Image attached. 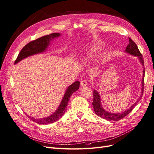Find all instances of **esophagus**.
Listing matches in <instances>:
<instances>
[{"instance_id": "esophagus-1", "label": "esophagus", "mask_w": 154, "mask_h": 154, "mask_svg": "<svg viewBox=\"0 0 154 154\" xmlns=\"http://www.w3.org/2000/svg\"><path fill=\"white\" fill-rule=\"evenodd\" d=\"M81 85L82 87H85V86L88 85V82H87V81H85V80H82V81L81 82Z\"/></svg>"}]
</instances>
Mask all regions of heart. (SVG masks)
Returning <instances> with one entry per match:
<instances>
[{"label":"heart","instance_id":"heart-1","mask_svg":"<svg viewBox=\"0 0 154 154\" xmlns=\"http://www.w3.org/2000/svg\"><path fill=\"white\" fill-rule=\"evenodd\" d=\"M94 49H91L90 50H89L88 52L89 53H92V52H94Z\"/></svg>","mask_w":154,"mask_h":154}]
</instances>
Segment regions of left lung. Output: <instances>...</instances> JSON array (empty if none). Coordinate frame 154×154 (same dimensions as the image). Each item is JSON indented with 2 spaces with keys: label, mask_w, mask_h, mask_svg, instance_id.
<instances>
[{
  "label": "left lung",
  "mask_w": 154,
  "mask_h": 154,
  "mask_svg": "<svg viewBox=\"0 0 154 154\" xmlns=\"http://www.w3.org/2000/svg\"><path fill=\"white\" fill-rule=\"evenodd\" d=\"M125 51L131 55L138 57L140 63H142V65L143 66H144V62H143L142 55L141 54V53H140V51H139L137 45L130 38H129V44L128 45V46H126ZM143 75L142 82V88L141 95H140V97L138 98V101H137L134 104H133L128 109H127L125 111H123L122 112L116 113V114H115V113H111V112H109L108 111H105L101 106V98H100L98 92L96 91V90H94V92H93L94 99H93V102H92V106H93L94 110V112H96V114L102 118L108 120V121H119V120L122 119V118L125 117L126 115H128L129 113L133 110V109L135 108V106L138 103V102L142 99L143 93V89H144L145 69H143Z\"/></svg>",
  "instance_id": "left-lung-1"
}]
</instances>
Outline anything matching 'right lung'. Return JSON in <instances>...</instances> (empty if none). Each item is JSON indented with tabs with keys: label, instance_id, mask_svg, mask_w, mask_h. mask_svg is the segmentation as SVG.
I'll return each instance as SVG.
<instances>
[{
	"label": "right lung",
	"instance_id": "right-lung-1",
	"mask_svg": "<svg viewBox=\"0 0 154 154\" xmlns=\"http://www.w3.org/2000/svg\"><path fill=\"white\" fill-rule=\"evenodd\" d=\"M60 36V33L55 32L48 35L39 38L38 39L34 40V41L29 42L25 46H24L23 48L21 50V51H20L18 57L16 60L15 63H18L19 62L21 61V60L26 57L45 51V50L48 48L51 39H54L55 38H57ZM79 85L80 82L79 81H76L69 87L65 93L63 99L62 100V102L60 104L58 108L53 115L48 117L39 119L31 118L29 116L28 117L34 122L41 125L50 124L57 122L58 119L60 118L63 115L66 111V106L68 104V102L69 101L70 96L73 92L79 89Z\"/></svg>",
	"mask_w": 154,
	"mask_h": 154
}]
</instances>
